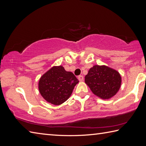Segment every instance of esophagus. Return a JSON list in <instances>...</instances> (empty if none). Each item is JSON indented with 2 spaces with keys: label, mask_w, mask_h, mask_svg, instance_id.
<instances>
[{
  "label": "esophagus",
  "mask_w": 146,
  "mask_h": 146,
  "mask_svg": "<svg viewBox=\"0 0 146 146\" xmlns=\"http://www.w3.org/2000/svg\"><path fill=\"white\" fill-rule=\"evenodd\" d=\"M78 80H79V81H80V82H83V80H84V78H83V76L82 75H80V76H78Z\"/></svg>",
  "instance_id": "esophagus-1"
}]
</instances>
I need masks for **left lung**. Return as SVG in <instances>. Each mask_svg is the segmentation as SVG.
I'll list each match as a JSON object with an SVG mask.
<instances>
[{
  "mask_svg": "<svg viewBox=\"0 0 146 146\" xmlns=\"http://www.w3.org/2000/svg\"><path fill=\"white\" fill-rule=\"evenodd\" d=\"M85 82L95 95L103 100H108L119 92L122 77L113 68L97 64L88 70Z\"/></svg>",
  "mask_w": 146,
  "mask_h": 146,
  "instance_id": "obj_1",
  "label": "left lung"
}]
</instances>
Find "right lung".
I'll list each match as a JSON object with an SVG mask.
<instances>
[{"label":"right lung","mask_w":146,"mask_h":146,"mask_svg":"<svg viewBox=\"0 0 146 146\" xmlns=\"http://www.w3.org/2000/svg\"><path fill=\"white\" fill-rule=\"evenodd\" d=\"M78 80L63 66H54L41 76L38 83L40 94L49 104L59 105L70 98Z\"/></svg>","instance_id":"right-lung-1"}]
</instances>
